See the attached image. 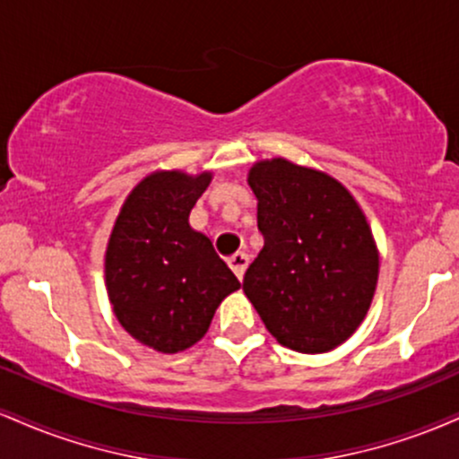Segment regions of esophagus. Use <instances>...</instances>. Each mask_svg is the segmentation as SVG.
<instances>
[{
    "mask_svg": "<svg viewBox=\"0 0 459 459\" xmlns=\"http://www.w3.org/2000/svg\"><path fill=\"white\" fill-rule=\"evenodd\" d=\"M247 263H250V256H247L246 252H235V255L229 259V267L235 272V276L239 278V281L244 278Z\"/></svg>",
    "mask_w": 459,
    "mask_h": 459,
    "instance_id": "obj_1",
    "label": "esophagus"
}]
</instances>
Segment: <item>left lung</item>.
I'll list each match as a JSON object with an SVG mask.
<instances>
[{"mask_svg":"<svg viewBox=\"0 0 459 459\" xmlns=\"http://www.w3.org/2000/svg\"><path fill=\"white\" fill-rule=\"evenodd\" d=\"M263 247L244 293L278 343L324 354L354 334L377 284L376 241L365 213L336 178L282 157L247 175Z\"/></svg>","mask_w":459,"mask_h":459,"instance_id":"1","label":"left lung"}]
</instances>
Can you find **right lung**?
Segmentation results:
<instances>
[{
  "instance_id": "1",
  "label": "right lung",
  "mask_w": 459,
  "mask_h": 459,
  "mask_svg": "<svg viewBox=\"0 0 459 459\" xmlns=\"http://www.w3.org/2000/svg\"><path fill=\"white\" fill-rule=\"evenodd\" d=\"M212 172H152L125 200L105 252L116 319L142 345L177 354L198 343L220 302L239 289L189 212Z\"/></svg>"
}]
</instances>
